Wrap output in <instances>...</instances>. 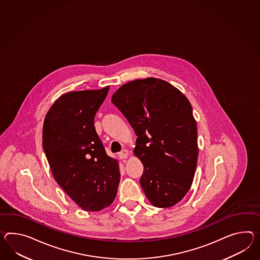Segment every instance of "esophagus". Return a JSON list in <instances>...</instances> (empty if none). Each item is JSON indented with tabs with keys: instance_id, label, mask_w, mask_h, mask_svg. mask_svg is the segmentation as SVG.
<instances>
[{
	"instance_id": "34e87169",
	"label": "esophagus",
	"mask_w": 260,
	"mask_h": 260,
	"mask_svg": "<svg viewBox=\"0 0 260 260\" xmlns=\"http://www.w3.org/2000/svg\"><path fill=\"white\" fill-rule=\"evenodd\" d=\"M127 156H128V152H127V150H126V149L122 150V151L119 153V158H120L121 159H124V158H127Z\"/></svg>"
}]
</instances>
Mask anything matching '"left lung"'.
<instances>
[{
	"label": "left lung",
	"mask_w": 260,
	"mask_h": 260,
	"mask_svg": "<svg viewBox=\"0 0 260 260\" xmlns=\"http://www.w3.org/2000/svg\"><path fill=\"white\" fill-rule=\"evenodd\" d=\"M112 102L137 136L134 154L144 165L141 187L153 206L170 208L190 189L197 168V122L188 99L155 78L122 85Z\"/></svg>",
	"instance_id": "1"
}]
</instances>
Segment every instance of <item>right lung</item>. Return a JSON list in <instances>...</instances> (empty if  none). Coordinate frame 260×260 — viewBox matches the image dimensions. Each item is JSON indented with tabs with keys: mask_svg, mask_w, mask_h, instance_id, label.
<instances>
[{
	"mask_svg": "<svg viewBox=\"0 0 260 260\" xmlns=\"http://www.w3.org/2000/svg\"><path fill=\"white\" fill-rule=\"evenodd\" d=\"M108 91L109 86L63 94L49 110L43 125L42 146L53 177L87 211L111 205L120 180L117 160L106 154L94 125Z\"/></svg>",
	"mask_w": 260,
	"mask_h": 260,
	"instance_id": "1",
	"label": "right lung"
}]
</instances>
